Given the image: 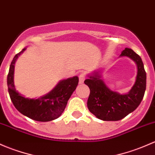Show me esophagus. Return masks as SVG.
I'll return each mask as SVG.
<instances>
[{
    "label": "esophagus",
    "mask_w": 155,
    "mask_h": 155,
    "mask_svg": "<svg viewBox=\"0 0 155 155\" xmlns=\"http://www.w3.org/2000/svg\"><path fill=\"white\" fill-rule=\"evenodd\" d=\"M84 79H85V76H84L83 73L79 75V84H83L84 83Z\"/></svg>",
    "instance_id": "obj_1"
}]
</instances>
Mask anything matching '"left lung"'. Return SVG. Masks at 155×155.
<instances>
[{
    "instance_id": "1",
    "label": "left lung",
    "mask_w": 155,
    "mask_h": 155,
    "mask_svg": "<svg viewBox=\"0 0 155 155\" xmlns=\"http://www.w3.org/2000/svg\"><path fill=\"white\" fill-rule=\"evenodd\" d=\"M120 57H128L137 64L136 80L127 94H121L110 90L102 79L100 71L87 75L84 84L90 88L87 107L90 112L104 121H117L133 112L140 104L146 87V73L139 55L131 49L125 48Z\"/></svg>"
}]
</instances>
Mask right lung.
Instances as JSON below:
<instances>
[{
  "instance_id": "1",
  "label": "right lung",
  "mask_w": 155,
  "mask_h": 155,
  "mask_svg": "<svg viewBox=\"0 0 155 155\" xmlns=\"http://www.w3.org/2000/svg\"><path fill=\"white\" fill-rule=\"evenodd\" d=\"M24 48L13 58L7 76L9 97L15 108L24 116L39 122H49L59 117L64 111L68 99L79 83L78 76L61 80L46 95L38 99L27 98L16 91L14 84L15 64L18 56L25 51Z\"/></svg>"
}]
</instances>
